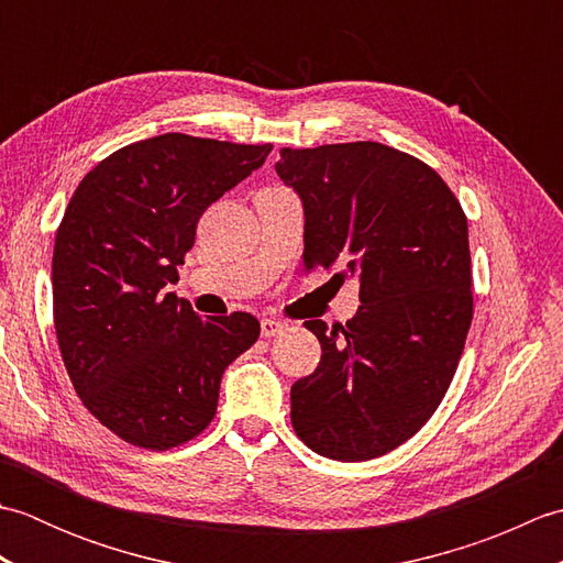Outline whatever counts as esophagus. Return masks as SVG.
Wrapping results in <instances>:
<instances>
[{"instance_id": "obj_1", "label": "esophagus", "mask_w": 563, "mask_h": 563, "mask_svg": "<svg viewBox=\"0 0 563 563\" xmlns=\"http://www.w3.org/2000/svg\"><path fill=\"white\" fill-rule=\"evenodd\" d=\"M288 329V324L285 321H278V319H263L261 321V333L266 339H273V336H280V333Z\"/></svg>"}]
</instances>
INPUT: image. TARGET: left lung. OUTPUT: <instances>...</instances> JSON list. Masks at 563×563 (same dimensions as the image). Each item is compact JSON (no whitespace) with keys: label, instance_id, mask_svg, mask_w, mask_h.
<instances>
[{"label":"left lung","instance_id":"obj_1","mask_svg":"<svg viewBox=\"0 0 563 563\" xmlns=\"http://www.w3.org/2000/svg\"><path fill=\"white\" fill-rule=\"evenodd\" d=\"M305 206V271L361 280L343 324L312 319V375L290 389L292 428L329 460L365 462L413 438L454 377L474 317L466 214L440 174L379 142L280 150Z\"/></svg>","mask_w":563,"mask_h":563}]
</instances>
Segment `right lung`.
Here are the masks:
<instances>
[{"mask_svg":"<svg viewBox=\"0 0 563 563\" xmlns=\"http://www.w3.org/2000/svg\"><path fill=\"white\" fill-rule=\"evenodd\" d=\"M273 145L166 133L133 142L81 178L57 227L53 319L81 404L121 440L172 450L218 411L224 367L256 343L246 312L200 319L169 285L196 227Z\"/></svg>","mask_w":563,"mask_h":563,"instance_id":"right-lung-1","label":"right lung"}]
</instances>
